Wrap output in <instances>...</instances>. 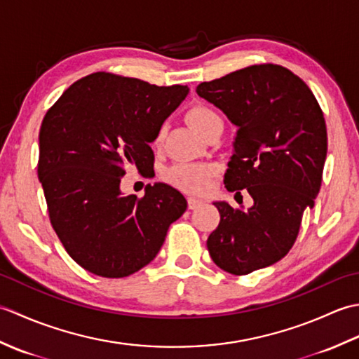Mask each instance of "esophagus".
<instances>
[{"mask_svg": "<svg viewBox=\"0 0 359 359\" xmlns=\"http://www.w3.org/2000/svg\"><path fill=\"white\" fill-rule=\"evenodd\" d=\"M202 205H203V202L199 201V199H196V197H188V208L189 210H196V208L202 207Z\"/></svg>", "mask_w": 359, "mask_h": 359, "instance_id": "esophagus-1", "label": "esophagus"}]
</instances>
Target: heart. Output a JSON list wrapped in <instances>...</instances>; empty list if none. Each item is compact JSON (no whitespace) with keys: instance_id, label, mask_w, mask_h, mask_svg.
<instances>
[{"instance_id":"obj_1","label":"heart","mask_w":359,"mask_h":359,"mask_svg":"<svg viewBox=\"0 0 359 359\" xmlns=\"http://www.w3.org/2000/svg\"><path fill=\"white\" fill-rule=\"evenodd\" d=\"M220 116L215 111L208 108V106H194L188 112V120L191 125L203 134L207 129L219 120ZM165 128H160L157 133L156 143L163 139ZM216 174V168L205 163H177L168 168L165 172V179L170 182L172 187H175L180 191L191 193V194H201L205 193L210 188L212 175Z\"/></svg>"}]
</instances>
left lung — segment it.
I'll use <instances>...</instances> for the list:
<instances>
[{"label": "left lung", "mask_w": 359, "mask_h": 359, "mask_svg": "<svg viewBox=\"0 0 359 359\" xmlns=\"http://www.w3.org/2000/svg\"><path fill=\"white\" fill-rule=\"evenodd\" d=\"M196 93L238 128L224 182L253 197L248 210L215 202L220 222L207 241L210 256L238 276L265 269L288 253L315 205L327 157L324 114L306 83L278 65L245 67Z\"/></svg>", "instance_id": "left-lung-1"}]
</instances>
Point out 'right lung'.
<instances>
[{
  "label": "right lung",
  "instance_id": "obj_1",
  "mask_svg": "<svg viewBox=\"0 0 359 359\" xmlns=\"http://www.w3.org/2000/svg\"><path fill=\"white\" fill-rule=\"evenodd\" d=\"M188 93V86L95 72L46 114L38 179L53 230L85 270L103 278L139 271L185 212V197L162 182L147 185L143 197L123 194L120 184L128 168L152 166L149 143Z\"/></svg>",
  "mask_w": 359,
  "mask_h": 359
}]
</instances>
